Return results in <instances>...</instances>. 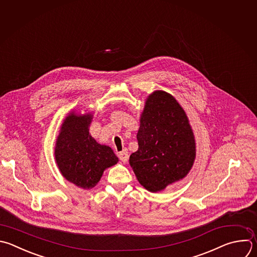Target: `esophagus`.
Masks as SVG:
<instances>
[{
	"label": "esophagus",
	"mask_w": 257,
	"mask_h": 257,
	"mask_svg": "<svg viewBox=\"0 0 257 257\" xmlns=\"http://www.w3.org/2000/svg\"><path fill=\"white\" fill-rule=\"evenodd\" d=\"M118 156H119V158H120V160L121 161H123V162H126L127 160H128V151L127 150H123V151H121L119 154H118Z\"/></svg>",
	"instance_id": "1"
}]
</instances>
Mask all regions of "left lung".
Listing matches in <instances>:
<instances>
[{
  "label": "left lung",
  "instance_id": "obj_1",
  "mask_svg": "<svg viewBox=\"0 0 257 257\" xmlns=\"http://www.w3.org/2000/svg\"><path fill=\"white\" fill-rule=\"evenodd\" d=\"M137 140L138 150L129 162L147 191H162L191 170L196 157L194 134L185 111L172 95L156 91L148 97Z\"/></svg>",
  "mask_w": 257,
  "mask_h": 257
}]
</instances>
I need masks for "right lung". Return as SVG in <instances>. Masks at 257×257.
Listing matches in <instances>:
<instances>
[{
	"mask_svg": "<svg viewBox=\"0 0 257 257\" xmlns=\"http://www.w3.org/2000/svg\"><path fill=\"white\" fill-rule=\"evenodd\" d=\"M92 115H68L61 125L55 160L61 175L82 189L94 188L104 170L118 162L111 147L99 144L89 133Z\"/></svg>",
	"mask_w": 257,
	"mask_h": 257,
	"instance_id": "add662e5",
	"label": "right lung"
}]
</instances>
